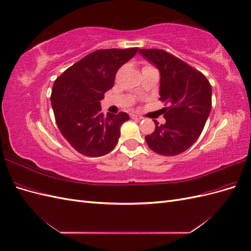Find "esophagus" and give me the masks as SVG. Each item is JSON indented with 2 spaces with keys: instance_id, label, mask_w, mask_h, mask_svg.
I'll use <instances>...</instances> for the list:
<instances>
[{
  "instance_id": "esophagus-1",
  "label": "esophagus",
  "mask_w": 251,
  "mask_h": 251,
  "mask_svg": "<svg viewBox=\"0 0 251 251\" xmlns=\"http://www.w3.org/2000/svg\"><path fill=\"white\" fill-rule=\"evenodd\" d=\"M130 116H131V118H132V119H138V120L142 119V117H141V116H139V115H137V114H133V113H132Z\"/></svg>"
}]
</instances>
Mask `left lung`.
Returning a JSON list of instances; mask_svg holds the SVG:
<instances>
[{
  "instance_id": "8db88e82",
  "label": "left lung",
  "mask_w": 251,
  "mask_h": 251,
  "mask_svg": "<svg viewBox=\"0 0 251 251\" xmlns=\"http://www.w3.org/2000/svg\"><path fill=\"white\" fill-rule=\"evenodd\" d=\"M160 72V100L166 123L146 136L149 148L163 156L183 153L199 138L211 110V86L204 75L160 49H139Z\"/></svg>"
}]
</instances>
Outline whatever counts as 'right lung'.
<instances>
[{
    "mask_svg": "<svg viewBox=\"0 0 251 251\" xmlns=\"http://www.w3.org/2000/svg\"><path fill=\"white\" fill-rule=\"evenodd\" d=\"M138 48L100 49L86 55L56 78L51 104L60 133L78 153L100 157L116 147L125 112L101 113L100 100L114 86L119 68Z\"/></svg>",
    "mask_w": 251,
    "mask_h": 251,
    "instance_id": "1",
    "label": "right lung"
}]
</instances>
